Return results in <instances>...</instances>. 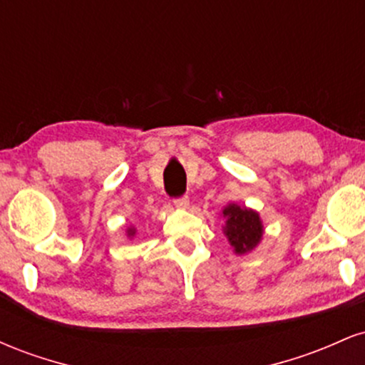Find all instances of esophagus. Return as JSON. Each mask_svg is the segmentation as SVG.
Masks as SVG:
<instances>
[{"instance_id": "esophagus-1", "label": "esophagus", "mask_w": 365, "mask_h": 365, "mask_svg": "<svg viewBox=\"0 0 365 365\" xmlns=\"http://www.w3.org/2000/svg\"><path fill=\"white\" fill-rule=\"evenodd\" d=\"M188 204H190L188 197H180V199H175V206L180 209H187Z\"/></svg>"}]
</instances>
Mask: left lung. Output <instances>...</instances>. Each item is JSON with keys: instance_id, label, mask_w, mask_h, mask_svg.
<instances>
[{"instance_id": "left-lung-1", "label": "left lung", "mask_w": 365, "mask_h": 365, "mask_svg": "<svg viewBox=\"0 0 365 365\" xmlns=\"http://www.w3.org/2000/svg\"><path fill=\"white\" fill-rule=\"evenodd\" d=\"M225 225L223 233L237 255H245L261 244L264 225L261 216L254 209L230 202L221 211Z\"/></svg>"}]
</instances>
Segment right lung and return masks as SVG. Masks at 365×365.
I'll return each instance as SVG.
<instances>
[{
	"label": "right lung",
	"instance_id": "obj_1",
	"mask_svg": "<svg viewBox=\"0 0 365 365\" xmlns=\"http://www.w3.org/2000/svg\"><path fill=\"white\" fill-rule=\"evenodd\" d=\"M135 235H137V228H135V226H128V228H127V237L128 238H133Z\"/></svg>",
	"mask_w": 365,
	"mask_h": 365
}]
</instances>
